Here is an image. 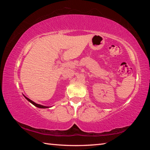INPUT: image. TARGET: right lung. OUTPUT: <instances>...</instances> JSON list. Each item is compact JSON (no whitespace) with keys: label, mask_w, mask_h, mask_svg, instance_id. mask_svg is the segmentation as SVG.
I'll list each match as a JSON object with an SVG mask.
<instances>
[{"label":"right lung","mask_w":150,"mask_h":150,"mask_svg":"<svg viewBox=\"0 0 150 150\" xmlns=\"http://www.w3.org/2000/svg\"><path fill=\"white\" fill-rule=\"evenodd\" d=\"M24 97L26 98V99L29 101L30 103H31L32 105H34L35 106H36V107H38V108H50L49 106H43V105H39V104H37V103H34V101H32V100H30V98H27L26 96H24Z\"/></svg>","instance_id":"obj_1"}]
</instances>
